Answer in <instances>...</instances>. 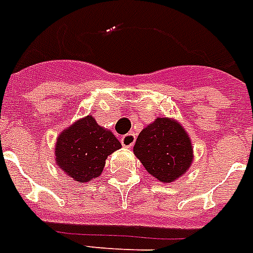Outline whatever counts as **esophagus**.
Here are the masks:
<instances>
[{"instance_id":"1","label":"esophagus","mask_w":253,"mask_h":253,"mask_svg":"<svg viewBox=\"0 0 253 253\" xmlns=\"http://www.w3.org/2000/svg\"><path fill=\"white\" fill-rule=\"evenodd\" d=\"M134 141H136V136H134L133 133H126L125 136L121 137V144L126 148L132 147L134 144Z\"/></svg>"}]
</instances>
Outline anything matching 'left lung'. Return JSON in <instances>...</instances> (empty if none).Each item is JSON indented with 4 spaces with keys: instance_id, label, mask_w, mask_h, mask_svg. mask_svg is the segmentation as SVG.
Wrapping results in <instances>:
<instances>
[{
    "instance_id": "1",
    "label": "left lung",
    "mask_w": 253,
    "mask_h": 253,
    "mask_svg": "<svg viewBox=\"0 0 253 253\" xmlns=\"http://www.w3.org/2000/svg\"><path fill=\"white\" fill-rule=\"evenodd\" d=\"M133 152L148 173L161 183H172L181 177L193 160L191 138L185 129L169 117H157L142 129Z\"/></svg>"
}]
</instances>
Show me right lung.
<instances>
[{"label":"right lung","mask_w":253,"mask_h":253,"mask_svg":"<svg viewBox=\"0 0 253 253\" xmlns=\"http://www.w3.org/2000/svg\"><path fill=\"white\" fill-rule=\"evenodd\" d=\"M121 148L111 130L92 116L76 121L57 137L54 155L58 168L76 181L86 183L102 173L108 156Z\"/></svg>","instance_id":"add662e5"}]
</instances>
